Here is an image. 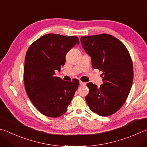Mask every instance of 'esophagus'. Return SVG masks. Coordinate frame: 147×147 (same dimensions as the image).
<instances>
[{"instance_id":"esophagus-1","label":"esophagus","mask_w":147,"mask_h":147,"mask_svg":"<svg viewBox=\"0 0 147 147\" xmlns=\"http://www.w3.org/2000/svg\"><path fill=\"white\" fill-rule=\"evenodd\" d=\"M80 85H82V86H85V85H86V83L80 81Z\"/></svg>"}]
</instances>
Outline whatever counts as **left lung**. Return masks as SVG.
Segmentation results:
<instances>
[{
  "instance_id": "obj_1",
  "label": "left lung",
  "mask_w": 147,
  "mask_h": 147,
  "mask_svg": "<svg viewBox=\"0 0 147 147\" xmlns=\"http://www.w3.org/2000/svg\"><path fill=\"white\" fill-rule=\"evenodd\" d=\"M82 47L92 58L94 69L102 71L103 83L97 87L87 84L85 97L90 110L100 116L108 117L124 104L133 81V64L127 48L114 36L107 34L82 36Z\"/></svg>"
}]
</instances>
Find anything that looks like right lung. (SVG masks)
<instances>
[{"instance_id":"obj_1","label":"right lung","mask_w":147,"mask_h":147,"mask_svg":"<svg viewBox=\"0 0 147 147\" xmlns=\"http://www.w3.org/2000/svg\"><path fill=\"white\" fill-rule=\"evenodd\" d=\"M79 43L76 36L48 34L34 41L26 53L25 90L32 104L44 115L62 116L73 98L78 80L63 81L54 74L55 71H60L64 65L67 53Z\"/></svg>"}]
</instances>
